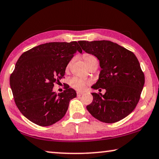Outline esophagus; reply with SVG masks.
I'll return each mask as SVG.
<instances>
[{
	"label": "esophagus",
	"instance_id": "obj_1",
	"mask_svg": "<svg viewBox=\"0 0 159 159\" xmlns=\"http://www.w3.org/2000/svg\"><path fill=\"white\" fill-rule=\"evenodd\" d=\"M83 93H82V92H77V97H81L82 95H83Z\"/></svg>",
	"mask_w": 159,
	"mask_h": 159
}]
</instances>
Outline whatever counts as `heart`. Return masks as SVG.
Returning a JSON list of instances; mask_svg holds the SVG:
<instances>
[{"instance_id":"1","label":"heart","mask_w":159,"mask_h":159,"mask_svg":"<svg viewBox=\"0 0 159 159\" xmlns=\"http://www.w3.org/2000/svg\"><path fill=\"white\" fill-rule=\"evenodd\" d=\"M83 59L84 60L85 64H87V66H88L91 63H93V61H98L95 57L93 56V55L87 54H85L83 55ZM69 65L67 66V67ZM87 83H88V82L87 81H85V80L79 77L72 78V79L70 80V82L71 87L79 91L83 90L85 87H86Z\"/></svg>"}]
</instances>
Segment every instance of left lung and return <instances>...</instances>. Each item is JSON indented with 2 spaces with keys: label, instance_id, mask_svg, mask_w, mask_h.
Here are the masks:
<instances>
[{
  "label": "left lung",
  "instance_id": "left-lung-1",
  "mask_svg": "<svg viewBox=\"0 0 159 159\" xmlns=\"http://www.w3.org/2000/svg\"><path fill=\"white\" fill-rule=\"evenodd\" d=\"M82 50L100 61L99 79L91 87L105 89L104 95L93 93L87 109L101 122L112 123L125 118L139 102L145 77L135 55L110 41H80Z\"/></svg>",
  "mask_w": 159,
  "mask_h": 159
}]
</instances>
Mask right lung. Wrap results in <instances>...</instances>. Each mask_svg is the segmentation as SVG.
<instances>
[{
    "label": "right lung",
    "instance_id": "add662e5",
    "mask_svg": "<svg viewBox=\"0 0 159 159\" xmlns=\"http://www.w3.org/2000/svg\"><path fill=\"white\" fill-rule=\"evenodd\" d=\"M77 52H82L77 41L49 42L32 48L18 59L11 88L18 110L32 123L49 126L65 116L76 91L69 87L57 94L53 87Z\"/></svg>",
    "mask_w": 159,
    "mask_h": 159
}]
</instances>
